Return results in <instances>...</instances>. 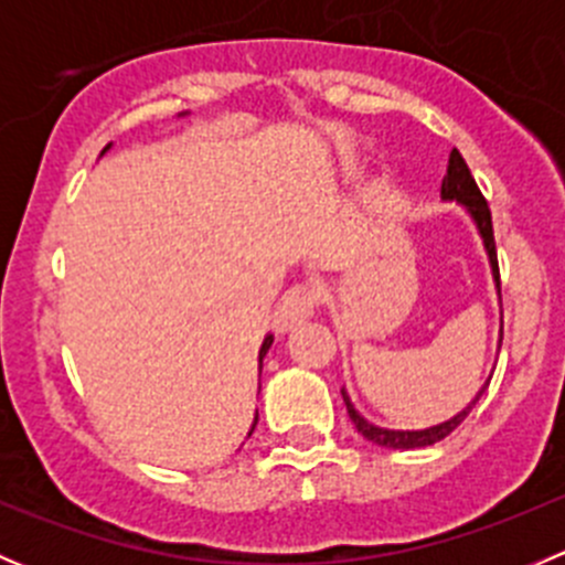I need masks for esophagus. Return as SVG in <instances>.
Wrapping results in <instances>:
<instances>
[{"label":"esophagus","instance_id":"esophagus-1","mask_svg":"<svg viewBox=\"0 0 565 565\" xmlns=\"http://www.w3.org/2000/svg\"><path fill=\"white\" fill-rule=\"evenodd\" d=\"M315 309L317 289L309 287V284H295V287H289L287 292L281 295V300H278L273 322H276V328L284 333V330L295 328V324H300L303 319H309L315 315Z\"/></svg>","mask_w":565,"mask_h":565}]
</instances>
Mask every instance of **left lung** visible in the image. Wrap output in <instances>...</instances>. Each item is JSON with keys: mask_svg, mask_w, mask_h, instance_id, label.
Listing matches in <instances>:
<instances>
[{"mask_svg": "<svg viewBox=\"0 0 565 565\" xmlns=\"http://www.w3.org/2000/svg\"><path fill=\"white\" fill-rule=\"evenodd\" d=\"M440 196H443V202H457L467 210V213H470L472 224H476V230H478V237H481V243H483V250H487V256H489V267H492L494 287H498V295H500V270H498V250H494V235H492V213H489L487 199H483L481 191H478L476 180H472L470 169H467L465 158L459 156V150H451V158H448V169H446V177H443ZM500 344H503V322H500ZM487 385L489 383H483V388L476 393V398H472L465 409H459L454 418L443 420V424H435V426H426V429H385V426H377V424H372V420L363 418V415L355 409V404H352L350 393H347L344 388H341V396H344L350 420L355 424V429L361 431L366 440H372L374 446L393 448V451H413V448L435 446V443H440L443 437L451 435L461 420L470 415V409L476 407V402L481 398V393L487 391Z\"/></svg>", "mask_w": 565, "mask_h": 565, "instance_id": "8db88e82", "label": "left lung"}]
</instances>
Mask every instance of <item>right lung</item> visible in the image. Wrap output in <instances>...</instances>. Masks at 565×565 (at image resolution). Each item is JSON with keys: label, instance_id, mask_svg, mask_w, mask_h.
Segmentation results:
<instances>
[{"label": "right lung", "instance_id": "add662e5", "mask_svg": "<svg viewBox=\"0 0 565 565\" xmlns=\"http://www.w3.org/2000/svg\"><path fill=\"white\" fill-rule=\"evenodd\" d=\"M108 147H111V145H106L104 152L108 150ZM104 152H100V156H104ZM270 344H273V333H267L265 341H262V347H259V374H262V361H265V355H267V350H270ZM256 420H259V413L254 415V426H256ZM254 426H250V431H254ZM250 431H248V435H250Z\"/></svg>", "mask_w": 565, "mask_h": 565}]
</instances>
